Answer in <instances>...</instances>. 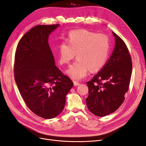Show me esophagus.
<instances>
[{"instance_id":"1","label":"esophagus","mask_w":146,"mask_h":146,"mask_svg":"<svg viewBox=\"0 0 146 146\" xmlns=\"http://www.w3.org/2000/svg\"><path fill=\"white\" fill-rule=\"evenodd\" d=\"M73 82H74V86H78V85H80V83H78V82H77V81H74Z\"/></svg>"}]
</instances>
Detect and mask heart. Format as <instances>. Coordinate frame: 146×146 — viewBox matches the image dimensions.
Here are the masks:
<instances>
[{
    "label": "heart",
    "mask_w": 146,
    "mask_h": 146,
    "mask_svg": "<svg viewBox=\"0 0 146 146\" xmlns=\"http://www.w3.org/2000/svg\"><path fill=\"white\" fill-rule=\"evenodd\" d=\"M110 41L104 34L88 30L70 31L66 41L58 46V62L68 64L77 54V59L66 71L74 80H80L91 70L98 72L102 69L108 59Z\"/></svg>",
    "instance_id": "heart-1"
}]
</instances>
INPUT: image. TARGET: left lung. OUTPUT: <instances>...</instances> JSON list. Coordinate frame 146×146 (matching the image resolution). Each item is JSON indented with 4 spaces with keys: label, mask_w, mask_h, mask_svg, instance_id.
<instances>
[{
    "label": "left lung",
    "mask_w": 146,
    "mask_h": 146,
    "mask_svg": "<svg viewBox=\"0 0 146 146\" xmlns=\"http://www.w3.org/2000/svg\"><path fill=\"white\" fill-rule=\"evenodd\" d=\"M115 47L104 67L86 82L89 95L88 108L96 116L104 117L117 110L129 90L132 70L131 58L122 39L113 32Z\"/></svg>",
    "instance_id": "8db88e82"
}]
</instances>
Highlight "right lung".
<instances>
[{
	"instance_id": "add662e5",
	"label": "right lung",
	"mask_w": 146,
	"mask_h": 146,
	"mask_svg": "<svg viewBox=\"0 0 146 146\" xmlns=\"http://www.w3.org/2000/svg\"><path fill=\"white\" fill-rule=\"evenodd\" d=\"M59 24L39 25L30 30L17 44L15 79L28 108L37 116L52 119L63 111L66 96L74 85L55 66L48 35Z\"/></svg>"
}]
</instances>
